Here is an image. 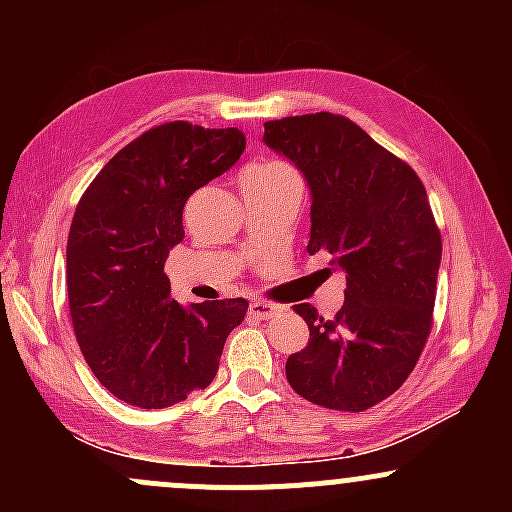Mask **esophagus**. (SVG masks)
I'll return each mask as SVG.
<instances>
[{"mask_svg": "<svg viewBox=\"0 0 512 512\" xmlns=\"http://www.w3.org/2000/svg\"><path fill=\"white\" fill-rule=\"evenodd\" d=\"M248 313L252 317H257V320H269V317L276 313V305L267 303V301H252Z\"/></svg>", "mask_w": 512, "mask_h": 512, "instance_id": "1", "label": "esophagus"}]
</instances>
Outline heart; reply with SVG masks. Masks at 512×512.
Here are the masks:
<instances>
[{
  "label": "heart",
  "mask_w": 512,
  "mask_h": 512,
  "mask_svg": "<svg viewBox=\"0 0 512 512\" xmlns=\"http://www.w3.org/2000/svg\"><path fill=\"white\" fill-rule=\"evenodd\" d=\"M269 168H279V166H276V163H264V166H257V168H252V170H269Z\"/></svg>",
  "instance_id": "obj_1"
}]
</instances>
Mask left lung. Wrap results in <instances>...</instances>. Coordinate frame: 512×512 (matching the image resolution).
<instances>
[{
  "label": "left lung",
  "mask_w": 512,
  "mask_h": 512,
  "mask_svg": "<svg viewBox=\"0 0 512 512\" xmlns=\"http://www.w3.org/2000/svg\"><path fill=\"white\" fill-rule=\"evenodd\" d=\"M262 142L308 185V252L327 250L346 276L332 320L293 305L310 339L286 358V380L320 407L370 409L402 387L431 332L440 233L426 187L342 115L264 122Z\"/></svg>",
  "instance_id": "obj_1"
}]
</instances>
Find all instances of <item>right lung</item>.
<instances>
[{"label": "right lung", "instance_id": "1", "mask_svg": "<svg viewBox=\"0 0 512 512\" xmlns=\"http://www.w3.org/2000/svg\"><path fill=\"white\" fill-rule=\"evenodd\" d=\"M245 151L236 127L158 125L105 163L74 211L69 310L88 368L122 402L163 409L204 390L248 301L180 305L163 274L185 238L182 209Z\"/></svg>", "mask_w": 512, "mask_h": 512}]
</instances>
